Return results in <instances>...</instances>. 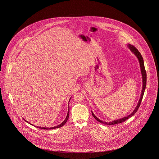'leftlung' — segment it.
Here are the masks:
<instances>
[{
	"label": "left lung",
	"instance_id": "1",
	"mask_svg": "<svg viewBox=\"0 0 159 159\" xmlns=\"http://www.w3.org/2000/svg\"><path fill=\"white\" fill-rule=\"evenodd\" d=\"M128 47L130 49V51L132 52V53H134L135 55L138 58V60L139 61V65H140V68H141V75H142V78H143V89L141 91V96H140V98L138 101V104L136 106L135 110L132 112V113L130 114H129L128 116H126V117H124L123 118H121L120 119H117V120H113V121H110V122H106V121H103L102 120H101L100 119H99L98 118H97L95 114L93 113V112L92 111V116H93V117L97 120V121L102 123V124H105V125H116V124H118V123H120L123 121H125V120H126L128 119L131 117L132 116H133L134 115H135V114L136 113V111H138V108H139L140 107V104H141V102L142 101V99L143 98V96H144V92H145V87H146V83H147V73H146V71H145V67H144V60H143V58L141 55V54L140 53V52L138 51V50L136 49V48L135 46H134L133 45H131L130 44H128Z\"/></svg>",
	"mask_w": 159,
	"mask_h": 159
}]
</instances>
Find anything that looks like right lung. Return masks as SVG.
Listing matches in <instances>:
<instances>
[{
	"label": "right lung",
	"mask_w": 159,
	"mask_h": 159,
	"mask_svg": "<svg viewBox=\"0 0 159 159\" xmlns=\"http://www.w3.org/2000/svg\"><path fill=\"white\" fill-rule=\"evenodd\" d=\"M70 99L71 98H70L69 99V101L68 102H70ZM69 103V102H68ZM69 106H68V113H67V116H66V119L64 120V121H62L61 124H60L59 125H58V126H53V127H52V128H45V127H40V126H36V127H37V128H39V129H56V128H61V127H62V126H64L66 123V122L68 120V117H69ZM25 120V119H24ZM25 121H26V122H27L28 123H29V124H30V123H29V121H26L25 120Z\"/></svg>",
	"instance_id": "add662e5"
}]
</instances>
